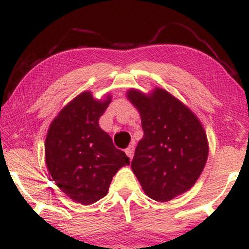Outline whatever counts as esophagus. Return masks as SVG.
I'll return each instance as SVG.
<instances>
[{
  "label": "esophagus",
  "instance_id": "34e87169",
  "mask_svg": "<svg viewBox=\"0 0 249 249\" xmlns=\"http://www.w3.org/2000/svg\"><path fill=\"white\" fill-rule=\"evenodd\" d=\"M134 149H135L134 145H129L128 148H125V154H127L129 159H132V156H134Z\"/></svg>",
  "mask_w": 249,
  "mask_h": 249
}]
</instances>
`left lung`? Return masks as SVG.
Masks as SVG:
<instances>
[{
  "label": "left lung",
  "mask_w": 249,
  "mask_h": 249,
  "mask_svg": "<svg viewBox=\"0 0 249 249\" xmlns=\"http://www.w3.org/2000/svg\"><path fill=\"white\" fill-rule=\"evenodd\" d=\"M127 97L141 114L144 130L131 169L146 195L168 202L199 178L209 155L206 134L196 115L162 88L148 95L129 89Z\"/></svg>",
  "instance_id": "left-lung-1"
}]
</instances>
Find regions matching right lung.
Here are the masks:
<instances>
[{
    "instance_id": "obj_1",
    "label": "right lung",
    "mask_w": 249,
    "mask_h": 249,
    "mask_svg": "<svg viewBox=\"0 0 249 249\" xmlns=\"http://www.w3.org/2000/svg\"><path fill=\"white\" fill-rule=\"evenodd\" d=\"M110 102L111 96L98 101L84 91L59 112L47 131L50 176L61 192L83 205L103 198L118 170L130 163L98 124Z\"/></svg>"
}]
</instances>
